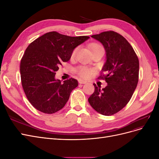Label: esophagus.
Instances as JSON below:
<instances>
[{"mask_svg":"<svg viewBox=\"0 0 159 159\" xmlns=\"http://www.w3.org/2000/svg\"><path fill=\"white\" fill-rule=\"evenodd\" d=\"M78 82H79L80 84H85L87 83V81H85V80H81V79H80V80H78Z\"/></svg>","mask_w":159,"mask_h":159,"instance_id":"34e87169","label":"esophagus"}]
</instances>
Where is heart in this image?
I'll return each instance as SVG.
<instances>
[{
	"mask_svg": "<svg viewBox=\"0 0 159 159\" xmlns=\"http://www.w3.org/2000/svg\"><path fill=\"white\" fill-rule=\"evenodd\" d=\"M101 49H103V48L100 46L99 44H93L92 46H91V50L94 51V50H101ZM77 50H78V48H76L74 50L73 52H72L71 56H74L76 54ZM77 73H78L81 77H82L84 78H88L89 77H90V75H91V70H89V68H86V67L84 66H80L78 67V68L76 70Z\"/></svg>",
	"mask_w": 159,
	"mask_h": 159,
	"instance_id": "1",
	"label": "heart"
}]
</instances>
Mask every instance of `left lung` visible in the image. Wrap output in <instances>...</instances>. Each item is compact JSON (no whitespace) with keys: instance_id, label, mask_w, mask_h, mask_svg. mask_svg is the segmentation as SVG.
<instances>
[{"instance_id":"obj_1","label":"left lung","mask_w":159,"mask_h":159,"mask_svg":"<svg viewBox=\"0 0 159 159\" xmlns=\"http://www.w3.org/2000/svg\"><path fill=\"white\" fill-rule=\"evenodd\" d=\"M91 37L102 43L106 52L102 70L105 74L99 78L107 85L101 89L93 84L95 91L88 102L96 111L109 116L121 110L131 99L139 81V59L131 44L117 32L106 31Z\"/></svg>"}]
</instances>
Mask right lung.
I'll return each mask as SVG.
<instances>
[{
    "mask_svg": "<svg viewBox=\"0 0 159 159\" xmlns=\"http://www.w3.org/2000/svg\"><path fill=\"white\" fill-rule=\"evenodd\" d=\"M89 38L50 32L27 47L20 61L21 82L27 99L35 109L52 114L65 106L78 82L70 78L61 83L55 79L56 71L63 62L70 60L75 48Z\"/></svg>",
    "mask_w": 159,
    "mask_h": 159,
    "instance_id": "add662e5",
    "label": "right lung"
}]
</instances>
